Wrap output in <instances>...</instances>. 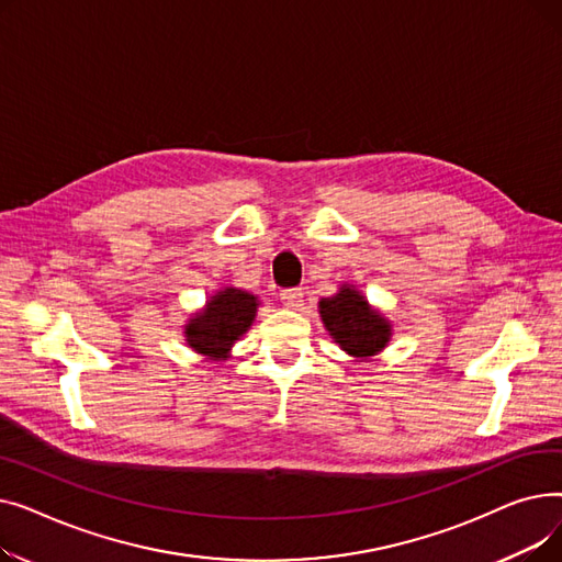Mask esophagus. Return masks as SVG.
Wrapping results in <instances>:
<instances>
[{
    "label": "esophagus",
    "instance_id": "34e87169",
    "mask_svg": "<svg viewBox=\"0 0 562 562\" xmlns=\"http://www.w3.org/2000/svg\"><path fill=\"white\" fill-rule=\"evenodd\" d=\"M280 301L289 310H299L303 305V291L301 289H284L280 293Z\"/></svg>",
    "mask_w": 562,
    "mask_h": 562
}]
</instances>
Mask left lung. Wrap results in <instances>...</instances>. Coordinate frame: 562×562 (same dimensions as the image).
Instances as JSON below:
<instances>
[{
    "mask_svg": "<svg viewBox=\"0 0 562 562\" xmlns=\"http://www.w3.org/2000/svg\"><path fill=\"white\" fill-rule=\"evenodd\" d=\"M318 314L335 344L348 356L367 360L392 339V323L352 284H341L330 299H321Z\"/></svg>",
    "mask_w": 562,
    "mask_h": 562,
    "instance_id": "left-lung-1",
    "label": "left lung"
}]
</instances>
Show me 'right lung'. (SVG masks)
Masks as SVG:
<instances>
[{
    "instance_id": "obj_1",
    "label": "right lung",
    "mask_w": 562,
    "mask_h": 562,
    "mask_svg": "<svg viewBox=\"0 0 562 562\" xmlns=\"http://www.w3.org/2000/svg\"><path fill=\"white\" fill-rule=\"evenodd\" d=\"M259 301L252 293L223 286L184 326L187 344L206 360H225L234 341L252 326Z\"/></svg>"
}]
</instances>
